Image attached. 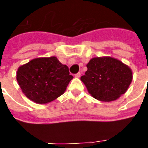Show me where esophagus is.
I'll use <instances>...</instances> for the list:
<instances>
[{
	"instance_id": "34e87169",
	"label": "esophagus",
	"mask_w": 148,
	"mask_h": 148,
	"mask_svg": "<svg viewBox=\"0 0 148 148\" xmlns=\"http://www.w3.org/2000/svg\"><path fill=\"white\" fill-rule=\"evenodd\" d=\"M75 77H81V72L77 73V74H75Z\"/></svg>"
}]
</instances>
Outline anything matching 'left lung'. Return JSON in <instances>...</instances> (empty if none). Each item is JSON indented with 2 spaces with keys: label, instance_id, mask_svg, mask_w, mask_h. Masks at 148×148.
<instances>
[{
  "label": "left lung",
  "instance_id": "8db88e82",
  "mask_svg": "<svg viewBox=\"0 0 148 148\" xmlns=\"http://www.w3.org/2000/svg\"><path fill=\"white\" fill-rule=\"evenodd\" d=\"M87 67L81 80L88 92L99 101H114L126 92L132 81L130 67L115 58H92Z\"/></svg>",
  "mask_w": 148,
  "mask_h": 148
}]
</instances>
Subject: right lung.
<instances>
[{
  "instance_id": "right-lung-1",
  "label": "right lung",
  "mask_w": 148,
  "mask_h": 148,
  "mask_svg": "<svg viewBox=\"0 0 148 148\" xmlns=\"http://www.w3.org/2000/svg\"><path fill=\"white\" fill-rule=\"evenodd\" d=\"M73 76L68 67L55 57L35 58L22 65L17 81L26 97L38 103H47L64 93Z\"/></svg>"
}]
</instances>
